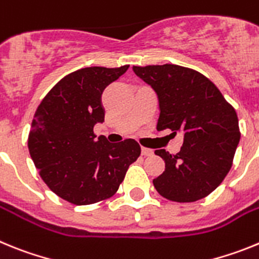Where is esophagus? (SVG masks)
Instances as JSON below:
<instances>
[{
  "instance_id": "1",
  "label": "esophagus",
  "mask_w": 259,
  "mask_h": 259,
  "mask_svg": "<svg viewBox=\"0 0 259 259\" xmlns=\"http://www.w3.org/2000/svg\"><path fill=\"white\" fill-rule=\"evenodd\" d=\"M141 154L145 155V157H149V155L153 154V150L149 149V148H143L141 149Z\"/></svg>"
}]
</instances>
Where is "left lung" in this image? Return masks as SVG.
I'll return each mask as SVG.
<instances>
[{"instance_id":"8db88e82","label":"left lung","mask_w":259,"mask_h":259,"mask_svg":"<svg viewBox=\"0 0 259 259\" xmlns=\"http://www.w3.org/2000/svg\"><path fill=\"white\" fill-rule=\"evenodd\" d=\"M135 74L157 93V130L182 132L180 152L155 150L163 174L153 180L162 197L194 202L211 193L232 166L240 141L237 114L206 76L178 65L134 66Z\"/></svg>"}]
</instances>
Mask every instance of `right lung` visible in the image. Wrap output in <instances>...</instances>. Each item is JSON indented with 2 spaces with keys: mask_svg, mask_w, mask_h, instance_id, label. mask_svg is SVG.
<instances>
[{
  "mask_svg": "<svg viewBox=\"0 0 259 259\" xmlns=\"http://www.w3.org/2000/svg\"><path fill=\"white\" fill-rule=\"evenodd\" d=\"M85 67L59 80L38 105L28 149L45 184L74 205L111 197L130 164L140 155L134 139L111 144L96 140L93 127L105 120L104 89L128 70Z\"/></svg>",
  "mask_w": 259,
  "mask_h": 259,
  "instance_id": "right-lung-1",
  "label": "right lung"
}]
</instances>
